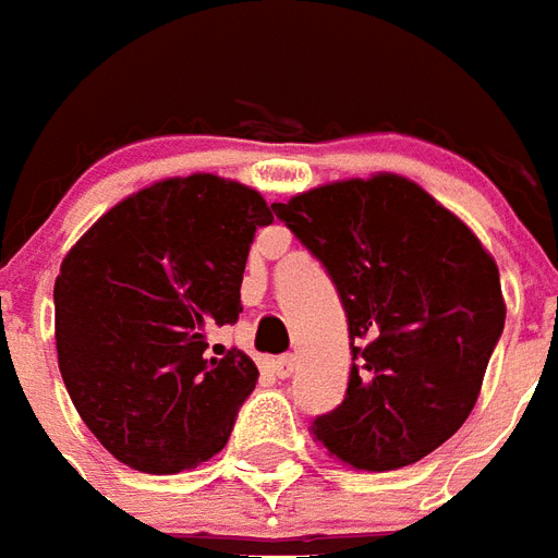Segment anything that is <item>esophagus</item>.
Returning a JSON list of instances; mask_svg holds the SVG:
<instances>
[{
    "label": "esophagus",
    "instance_id": "34e87169",
    "mask_svg": "<svg viewBox=\"0 0 558 558\" xmlns=\"http://www.w3.org/2000/svg\"><path fill=\"white\" fill-rule=\"evenodd\" d=\"M294 371H296V355H279V359H274V374L279 376V379H288Z\"/></svg>",
    "mask_w": 558,
    "mask_h": 558
}]
</instances>
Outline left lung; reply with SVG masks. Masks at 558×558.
I'll use <instances>...</instances> for the list:
<instances>
[{
  "instance_id": "obj_1",
  "label": "left lung",
  "mask_w": 558,
  "mask_h": 558,
  "mask_svg": "<svg viewBox=\"0 0 558 558\" xmlns=\"http://www.w3.org/2000/svg\"><path fill=\"white\" fill-rule=\"evenodd\" d=\"M326 267L347 314L350 383L312 433L359 471L421 462L468 421L506 324L497 264L476 234L400 175L274 203Z\"/></svg>"
}]
</instances>
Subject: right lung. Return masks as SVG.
Returning <instances> with one entry per match:
<instances>
[{
  "instance_id": "add662e5",
  "label": "right lung",
  "mask_w": 558,
  "mask_h": 558,
  "mask_svg": "<svg viewBox=\"0 0 558 558\" xmlns=\"http://www.w3.org/2000/svg\"><path fill=\"white\" fill-rule=\"evenodd\" d=\"M274 223L258 191L196 173L114 205L56 279L58 367L108 453L179 473L220 453L258 383L244 350L208 353L238 320L255 232Z\"/></svg>"
}]
</instances>
